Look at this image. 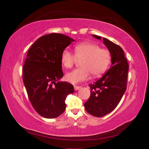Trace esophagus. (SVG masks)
<instances>
[{
    "label": "esophagus",
    "instance_id": "34e87169",
    "mask_svg": "<svg viewBox=\"0 0 149 149\" xmlns=\"http://www.w3.org/2000/svg\"><path fill=\"white\" fill-rule=\"evenodd\" d=\"M81 86H74V89L75 91L79 90V89H81Z\"/></svg>",
    "mask_w": 149,
    "mask_h": 149
}]
</instances>
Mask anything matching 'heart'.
<instances>
[{"instance_id": "obj_1", "label": "heart", "mask_w": 149, "mask_h": 149, "mask_svg": "<svg viewBox=\"0 0 149 149\" xmlns=\"http://www.w3.org/2000/svg\"><path fill=\"white\" fill-rule=\"evenodd\" d=\"M74 52L64 49L61 53L60 60L66 68L73 66L77 59L82 60L81 68L67 73L65 79L72 84H77L87 80L91 74L93 77H99L107 70L110 64L111 54L109 50L101 49L99 45L83 42L74 47Z\"/></svg>"}]
</instances>
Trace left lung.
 <instances>
[{"label": "left lung", "mask_w": 149, "mask_h": 149, "mask_svg": "<svg viewBox=\"0 0 149 149\" xmlns=\"http://www.w3.org/2000/svg\"><path fill=\"white\" fill-rule=\"evenodd\" d=\"M101 40V37L93 35ZM103 43L110 52L111 68L103 76L89 85L91 96L84 107L87 112L96 117L109 114L119 104L126 90L129 65L123 49L118 45L103 38Z\"/></svg>", "instance_id": "8db88e82"}]
</instances>
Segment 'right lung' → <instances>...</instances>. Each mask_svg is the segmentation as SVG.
I'll return each mask as SVG.
<instances>
[{"label": "right lung", "instance_id": "obj_1", "mask_svg": "<svg viewBox=\"0 0 149 149\" xmlns=\"http://www.w3.org/2000/svg\"><path fill=\"white\" fill-rule=\"evenodd\" d=\"M72 42L74 39L66 35L50 33L37 39L27 52L24 84L33 107L45 118L61 115L66 107V97L74 92L70 83L59 81L64 75L61 53Z\"/></svg>", "mask_w": 149, "mask_h": 149}]
</instances>
